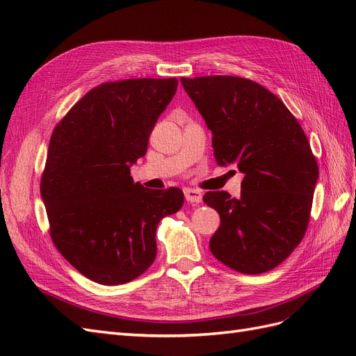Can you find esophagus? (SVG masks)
Masks as SVG:
<instances>
[{"mask_svg": "<svg viewBox=\"0 0 356 356\" xmlns=\"http://www.w3.org/2000/svg\"><path fill=\"white\" fill-rule=\"evenodd\" d=\"M184 193H185V198H186V202L193 203V204L202 203V198H203L202 191H198V189H193V188H186V189L184 191Z\"/></svg>", "mask_w": 356, "mask_h": 356, "instance_id": "34e87169", "label": "esophagus"}]
</instances>
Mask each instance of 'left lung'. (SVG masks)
Segmentation results:
<instances>
[{"label": "left lung", "mask_w": 356, "mask_h": 356, "mask_svg": "<svg viewBox=\"0 0 356 356\" xmlns=\"http://www.w3.org/2000/svg\"><path fill=\"white\" fill-rule=\"evenodd\" d=\"M209 129L216 162L243 175L239 198L209 191L221 224L209 247L242 273H263L302 241L318 167L302 127L263 86L238 76L180 78Z\"/></svg>", "instance_id": "obj_1"}]
</instances>
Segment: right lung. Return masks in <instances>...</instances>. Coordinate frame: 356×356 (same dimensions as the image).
I'll return each instance as SVG.
<instances>
[{
    "mask_svg": "<svg viewBox=\"0 0 356 356\" xmlns=\"http://www.w3.org/2000/svg\"><path fill=\"white\" fill-rule=\"evenodd\" d=\"M177 83H105L52 132L40 184L51 238L72 266L99 284H124L147 270L156 259L159 221L184 204L179 188L150 191L131 176Z\"/></svg>",
    "mask_w": 356,
    "mask_h": 356,
    "instance_id": "1",
    "label": "right lung"
}]
</instances>
